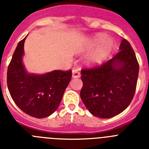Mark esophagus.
I'll return each mask as SVG.
<instances>
[{
	"label": "esophagus",
	"instance_id": "34e87169",
	"mask_svg": "<svg viewBox=\"0 0 149 149\" xmlns=\"http://www.w3.org/2000/svg\"><path fill=\"white\" fill-rule=\"evenodd\" d=\"M81 74H80V71L77 68H74L72 70V77L74 78H77V77H80Z\"/></svg>",
	"mask_w": 149,
	"mask_h": 149
}]
</instances>
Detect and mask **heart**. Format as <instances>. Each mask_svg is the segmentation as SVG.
Segmentation results:
<instances>
[{"mask_svg":"<svg viewBox=\"0 0 149 149\" xmlns=\"http://www.w3.org/2000/svg\"><path fill=\"white\" fill-rule=\"evenodd\" d=\"M98 45L100 46L89 57V61L92 63H99L106 58L107 56L111 52L114 44L111 39H107V36L100 34L96 36L91 42L92 47H96Z\"/></svg>","mask_w":149,"mask_h":149,"instance_id":"1","label":"heart"}]
</instances>
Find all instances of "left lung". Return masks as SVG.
I'll use <instances>...</instances> for the list:
<instances>
[{"instance_id":"obj_1","label":"left lung","mask_w":149,"mask_h":149,"mask_svg":"<svg viewBox=\"0 0 149 149\" xmlns=\"http://www.w3.org/2000/svg\"><path fill=\"white\" fill-rule=\"evenodd\" d=\"M119 50L106 63L81 69V99L91 113L101 119L125 110L136 91L139 63L134 51L125 39Z\"/></svg>"}]
</instances>
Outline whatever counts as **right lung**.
Masks as SVG:
<instances>
[{
    "label": "right lung",
    "mask_w": 149,
    "mask_h": 149,
    "mask_svg": "<svg viewBox=\"0 0 149 149\" xmlns=\"http://www.w3.org/2000/svg\"><path fill=\"white\" fill-rule=\"evenodd\" d=\"M25 39L18 42L8 66V89L22 111L42 119L49 116L59 107L72 79V70H55L42 75L27 74L22 60Z\"/></svg>",
    "instance_id": "1"
}]
</instances>
